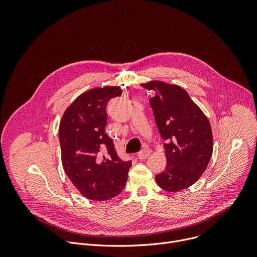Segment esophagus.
Wrapping results in <instances>:
<instances>
[{"instance_id": "34e87169", "label": "esophagus", "mask_w": 257, "mask_h": 257, "mask_svg": "<svg viewBox=\"0 0 257 257\" xmlns=\"http://www.w3.org/2000/svg\"><path fill=\"white\" fill-rule=\"evenodd\" d=\"M150 155H151V151H150L149 149H143L142 151H140V152L138 153L137 157H138L140 160H144V159L148 158Z\"/></svg>"}]
</instances>
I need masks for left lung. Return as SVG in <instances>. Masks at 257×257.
I'll return each instance as SVG.
<instances>
[{"label":"left lung","instance_id":"left-lung-1","mask_svg":"<svg viewBox=\"0 0 257 257\" xmlns=\"http://www.w3.org/2000/svg\"><path fill=\"white\" fill-rule=\"evenodd\" d=\"M152 90L150 103L165 144L167 166L156 176L169 192L186 189L200 178L212 155L209 121L185 89L163 81L141 84Z\"/></svg>","mask_w":257,"mask_h":257}]
</instances>
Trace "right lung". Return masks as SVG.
Masks as SVG:
<instances>
[{"mask_svg": "<svg viewBox=\"0 0 257 257\" xmlns=\"http://www.w3.org/2000/svg\"><path fill=\"white\" fill-rule=\"evenodd\" d=\"M119 86H103L80 94L67 108L59 128L64 171L87 199L107 200L121 193L131 161H122L104 132L107 101L121 95ZM101 152L106 156L100 157Z\"/></svg>", "mask_w": 257, "mask_h": 257, "instance_id": "obj_1", "label": "right lung"}]
</instances>
